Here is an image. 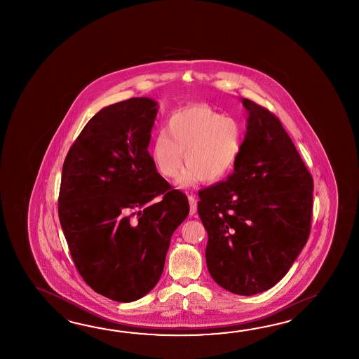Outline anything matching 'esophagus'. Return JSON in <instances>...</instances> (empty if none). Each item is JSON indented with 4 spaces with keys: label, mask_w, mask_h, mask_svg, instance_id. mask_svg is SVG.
Listing matches in <instances>:
<instances>
[{
    "label": "esophagus",
    "mask_w": 359,
    "mask_h": 359,
    "mask_svg": "<svg viewBox=\"0 0 359 359\" xmlns=\"http://www.w3.org/2000/svg\"><path fill=\"white\" fill-rule=\"evenodd\" d=\"M189 203H190V215L194 217L196 214V198L195 195H190L189 196Z\"/></svg>",
    "instance_id": "1"
}]
</instances>
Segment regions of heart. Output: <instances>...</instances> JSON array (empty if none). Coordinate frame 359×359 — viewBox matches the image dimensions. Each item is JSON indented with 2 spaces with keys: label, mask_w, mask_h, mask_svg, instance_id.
<instances>
[{
  "label": "heart",
  "mask_w": 359,
  "mask_h": 359,
  "mask_svg": "<svg viewBox=\"0 0 359 359\" xmlns=\"http://www.w3.org/2000/svg\"><path fill=\"white\" fill-rule=\"evenodd\" d=\"M243 150V128L235 118L203 104L177 109L169 115L165 130L154 138L151 155L161 176L178 180L187 187L198 180L218 182L229 175Z\"/></svg>",
  "instance_id": "obj_1"
}]
</instances>
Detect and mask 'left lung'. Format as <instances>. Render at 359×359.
<instances>
[{
	"label": "left lung",
	"instance_id": "1",
	"mask_svg": "<svg viewBox=\"0 0 359 359\" xmlns=\"http://www.w3.org/2000/svg\"><path fill=\"white\" fill-rule=\"evenodd\" d=\"M243 150L226 181L198 192L208 271L250 297L289 272L311 232L313 180L278 118L250 100Z\"/></svg>",
	"mask_w": 359,
	"mask_h": 359
}]
</instances>
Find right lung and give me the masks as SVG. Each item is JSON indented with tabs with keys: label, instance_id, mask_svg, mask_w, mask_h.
<instances>
[{
	"label": "right lung",
	"instance_id": "right-lung-1",
	"mask_svg": "<svg viewBox=\"0 0 359 359\" xmlns=\"http://www.w3.org/2000/svg\"><path fill=\"white\" fill-rule=\"evenodd\" d=\"M158 109L149 97L101 109L62 165L59 219L72 258L93 290L121 303L153 290L170 237L190 212L147 151Z\"/></svg>",
	"mask_w": 359,
	"mask_h": 359
}]
</instances>
